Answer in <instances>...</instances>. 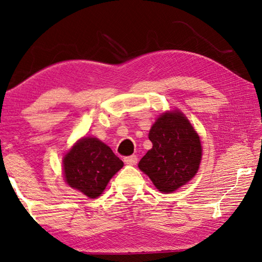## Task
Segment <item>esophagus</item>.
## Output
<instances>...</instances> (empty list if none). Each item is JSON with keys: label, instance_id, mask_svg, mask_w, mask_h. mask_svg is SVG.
<instances>
[{"label": "esophagus", "instance_id": "34e87169", "mask_svg": "<svg viewBox=\"0 0 262 262\" xmlns=\"http://www.w3.org/2000/svg\"><path fill=\"white\" fill-rule=\"evenodd\" d=\"M123 162H125V164H128V165H135L137 163V157L135 155H132V156H127L123 158Z\"/></svg>", "mask_w": 262, "mask_h": 262}]
</instances>
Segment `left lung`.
Returning a JSON list of instances; mask_svg holds the SVG:
<instances>
[{"instance_id": "1", "label": "left lung", "mask_w": 262, "mask_h": 262, "mask_svg": "<svg viewBox=\"0 0 262 262\" xmlns=\"http://www.w3.org/2000/svg\"><path fill=\"white\" fill-rule=\"evenodd\" d=\"M152 149L144 155L139 167L161 192L171 193L193 178L201 162L198 133L180 112L165 113L149 133Z\"/></svg>"}]
</instances>
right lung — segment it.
<instances>
[{
  "label": "right lung",
  "mask_w": 262,
  "mask_h": 262,
  "mask_svg": "<svg viewBox=\"0 0 262 262\" xmlns=\"http://www.w3.org/2000/svg\"><path fill=\"white\" fill-rule=\"evenodd\" d=\"M123 162L110 147L94 137L78 141L63 159L64 177L70 187L95 199L103 193Z\"/></svg>",
  "instance_id": "right-lung-1"
}]
</instances>
